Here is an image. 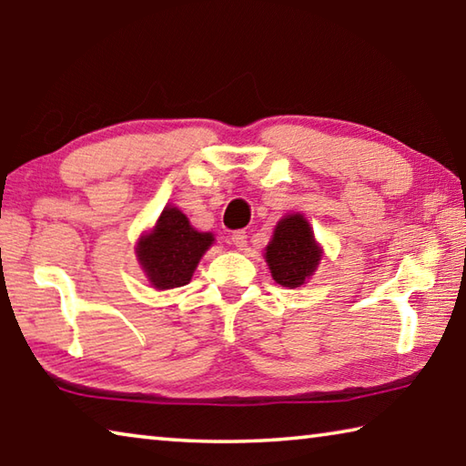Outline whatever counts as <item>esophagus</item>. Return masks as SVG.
Here are the masks:
<instances>
[{"instance_id":"34e87169","label":"esophagus","mask_w":466,"mask_h":466,"mask_svg":"<svg viewBox=\"0 0 466 466\" xmlns=\"http://www.w3.org/2000/svg\"><path fill=\"white\" fill-rule=\"evenodd\" d=\"M230 242L234 244L236 248L238 250H242L244 247H247V232H242V230H238V232H234L232 234V238H230Z\"/></svg>"}]
</instances>
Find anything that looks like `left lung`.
<instances>
[{
	"instance_id": "1",
	"label": "left lung",
	"mask_w": 466,
	"mask_h": 466,
	"mask_svg": "<svg viewBox=\"0 0 466 466\" xmlns=\"http://www.w3.org/2000/svg\"><path fill=\"white\" fill-rule=\"evenodd\" d=\"M263 257L275 283L294 289L304 286L317 271L322 258V247L314 238L309 219L299 211H294L275 224Z\"/></svg>"
}]
</instances>
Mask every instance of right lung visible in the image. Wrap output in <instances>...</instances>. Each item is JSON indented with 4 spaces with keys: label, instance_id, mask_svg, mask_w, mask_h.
I'll return each mask as SVG.
<instances>
[{
    "label": "right lung",
    "instance_id": "obj_1",
    "mask_svg": "<svg viewBox=\"0 0 466 466\" xmlns=\"http://www.w3.org/2000/svg\"><path fill=\"white\" fill-rule=\"evenodd\" d=\"M216 236L199 232L177 205H167L156 224L137 238L136 257L157 291L187 286Z\"/></svg>",
    "mask_w": 466,
    "mask_h": 466
}]
</instances>
